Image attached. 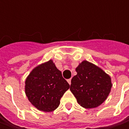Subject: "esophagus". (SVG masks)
Instances as JSON below:
<instances>
[{
	"label": "esophagus",
	"instance_id": "obj_1",
	"mask_svg": "<svg viewBox=\"0 0 129 129\" xmlns=\"http://www.w3.org/2000/svg\"><path fill=\"white\" fill-rule=\"evenodd\" d=\"M67 82L70 85V84H71V79H68V80H67Z\"/></svg>",
	"mask_w": 129,
	"mask_h": 129
}]
</instances>
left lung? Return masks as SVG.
<instances>
[{
  "label": "left lung",
  "instance_id": "1",
  "mask_svg": "<svg viewBox=\"0 0 129 129\" xmlns=\"http://www.w3.org/2000/svg\"><path fill=\"white\" fill-rule=\"evenodd\" d=\"M76 72L77 75L71 80L70 90L78 103L85 108L100 106L111 92L112 84L110 76L87 61L80 64Z\"/></svg>",
  "mask_w": 129,
  "mask_h": 129
}]
</instances>
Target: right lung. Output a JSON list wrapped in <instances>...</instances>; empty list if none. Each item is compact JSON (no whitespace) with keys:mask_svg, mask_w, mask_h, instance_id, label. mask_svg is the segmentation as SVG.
<instances>
[{"mask_svg":"<svg viewBox=\"0 0 129 129\" xmlns=\"http://www.w3.org/2000/svg\"><path fill=\"white\" fill-rule=\"evenodd\" d=\"M25 91L28 101L38 110L50 112L55 110L60 99L70 87L62 72L52 60L33 70L26 80Z\"/></svg>","mask_w":129,"mask_h":129,"instance_id":"right-lung-1","label":"right lung"}]
</instances>
